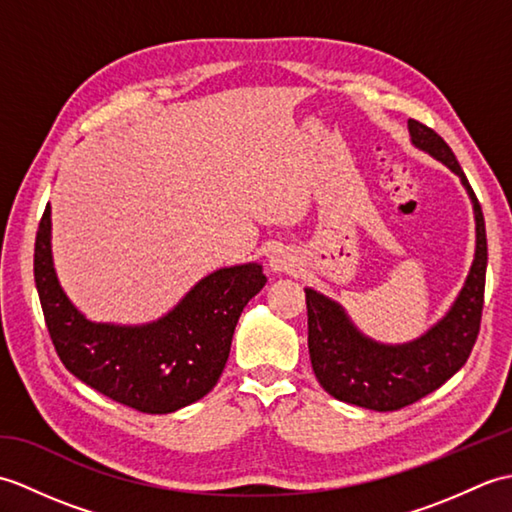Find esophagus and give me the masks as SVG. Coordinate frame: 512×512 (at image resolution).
I'll return each instance as SVG.
<instances>
[{
    "mask_svg": "<svg viewBox=\"0 0 512 512\" xmlns=\"http://www.w3.org/2000/svg\"><path fill=\"white\" fill-rule=\"evenodd\" d=\"M268 266H270V270H273V273H295V270L299 268V259L290 248L281 246V248H275L273 253H270Z\"/></svg>",
    "mask_w": 512,
    "mask_h": 512,
    "instance_id": "34e87169",
    "label": "esophagus"
}]
</instances>
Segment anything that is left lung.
<instances>
[{
  "label": "left lung",
  "instance_id": "obj_1",
  "mask_svg": "<svg viewBox=\"0 0 512 512\" xmlns=\"http://www.w3.org/2000/svg\"><path fill=\"white\" fill-rule=\"evenodd\" d=\"M411 143L460 176L475 213V259L451 310L418 339L402 345L372 341L356 330L339 303L306 288L308 350L314 376L336 400L374 411H396L447 383L469 358L480 334L486 284L482 206L458 158L431 127L409 118Z\"/></svg>",
  "mask_w": 512,
  "mask_h": 512
}]
</instances>
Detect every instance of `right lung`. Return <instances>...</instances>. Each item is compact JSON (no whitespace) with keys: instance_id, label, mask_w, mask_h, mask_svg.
Listing matches in <instances>:
<instances>
[{"instance_id":"obj_1","label":"right lung","mask_w":512,"mask_h":512,"mask_svg":"<svg viewBox=\"0 0 512 512\" xmlns=\"http://www.w3.org/2000/svg\"><path fill=\"white\" fill-rule=\"evenodd\" d=\"M50 226L48 204L35 239V284L65 369L143 413L178 411L209 394L224 372L239 314L266 286L262 266L215 270L158 321L94 323L74 308L54 273Z\"/></svg>"}]
</instances>
